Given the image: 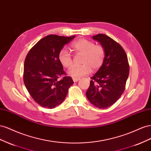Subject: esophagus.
<instances>
[{
  "label": "esophagus",
  "instance_id": "34e87169",
  "mask_svg": "<svg viewBox=\"0 0 151 151\" xmlns=\"http://www.w3.org/2000/svg\"><path fill=\"white\" fill-rule=\"evenodd\" d=\"M80 80V78H73V80L74 82H76V81H78Z\"/></svg>",
  "mask_w": 151,
  "mask_h": 151
}]
</instances>
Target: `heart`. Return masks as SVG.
I'll return each instance as SVG.
<instances>
[{"label": "heart", "instance_id": "b5f03b06", "mask_svg": "<svg viewBox=\"0 0 151 151\" xmlns=\"http://www.w3.org/2000/svg\"><path fill=\"white\" fill-rule=\"evenodd\" d=\"M73 50L76 54L83 55L81 58L82 65L72 68L69 75L74 77H81L91 72L92 69L97 71L100 69L106 58V49L101 44H95L91 40L86 38H80L73 42L71 45ZM59 61L66 68L73 66V61L71 55L66 49H61L58 54Z\"/></svg>", "mask_w": 151, "mask_h": 151}]
</instances>
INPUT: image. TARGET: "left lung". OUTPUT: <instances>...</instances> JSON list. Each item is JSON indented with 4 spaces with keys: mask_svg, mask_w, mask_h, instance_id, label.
I'll return each mask as SVG.
<instances>
[{
    "mask_svg": "<svg viewBox=\"0 0 151 151\" xmlns=\"http://www.w3.org/2000/svg\"><path fill=\"white\" fill-rule=\"evenodd\" d=\"M106 49L101 68L91 77L86 96L96 107L107 108L118 100L126 87L130 67L125 51L119 43L104 34L93 36Z\"/></svg>",
    "mask_w": 151,
    "mask_h": 151,
    "instance_id": "8db88e82",
    "label": "left lung"
}]
</instances>
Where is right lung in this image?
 Instances as JSON below:
<instances>
[{
  "mask_svg": "<svg viewBox=\"0 0 151 151\" xmlns=\"http://www.w3.org/2000/svg\"><path fill=\"white\" fill-rule=\"evenodd\" d=\"M75 37L47 35L38 41L27 55L24 83L33 99L42 107L52 109L61 104L74 83L63 70L58 54Z\"/></svg>",
  "mask_w": 151,
  "mask_h": 151,
  "instance_id": "obj_1",
  "label": "right lung"
}]
</instances>
